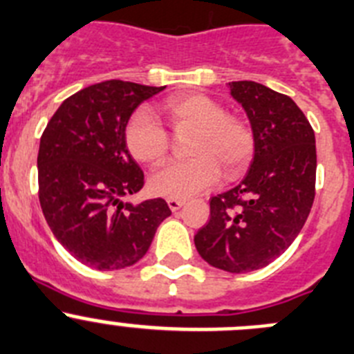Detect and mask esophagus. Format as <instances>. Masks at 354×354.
Masks as SVG:
<instances>
[{
    "mask_svg": "<svg viewBox=\"0 0 354 354\" xmlns=\"http://www.w3.org/2000/svg\"><path fill=\"white\" fill-rule=\"evenodd\" d=\"M167 206H169L171 211H178L181 206H185V201L173 199V197H169V199H167Z\"/></svg>",
    "mask_w": 354,
    "mask_h": 354,
    "instance_id": "34e87169",
    "label": "esophagus"
}]
</instances>
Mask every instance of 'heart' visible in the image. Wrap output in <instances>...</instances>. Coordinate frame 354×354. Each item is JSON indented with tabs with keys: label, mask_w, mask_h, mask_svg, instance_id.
Returning a JSON list of instances; mask_svg holds the SVG:
<instances>
[{
	"label": "heart",
	"mask_w": 354,
	"mask_h": 354,
	"mask_svg": "<svg viewBox=\"0 0 354 354\" xmlns=\"http://www.w3.org/2000/svg\"><path fill=\"white\" fill-rule=\"evenodd\" d=\"M164 111L174 131H196L190 153L194 158L169 162L150 176L157 196L187 199L213 187L220 174L239 178L255 153L253 131L243 120L227 117L220 102L203 94L171 95ZM125 145L136 160L157 164L169 150L166 129L148 110H138L125 127Z\"/></svg>",
	"instance_id": "obj_1"
}]
</instances>
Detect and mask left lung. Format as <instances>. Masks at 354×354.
Wrapping results in <instances>:
<instances>
[{
    "instance_id": "1",
    "label": "left lung",
    "mask_w": 354,
    "mask_h": 354,
    "mask_svg": "<svg viewBox=\"0 0 354 354\" xmlns=\"http://www.w3.org/2000/svg\"><path fill=\"white\" fill-rule=\"evenodd\" d=\"M255 153L239 185L211 197L209 222L194 237L209 266L243 274L285 252L306 223L316 183L315 131L292 97L257 82H230Z\"/></svg>"
}]
</instances>
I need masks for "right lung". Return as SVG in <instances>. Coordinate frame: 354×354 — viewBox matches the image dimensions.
I'll list each match as a JSON object with an SVG mask.
<instances>
[{
	"label": "right lung",
	"mask_w": 354,
	"mask_h": 354,
	"mask_svg": "<svg viewBox=\"0 0 354 354\" xmlns=\"http://www.w3.org/2000/svg\"><path fill=\"white\" fill-rule=\"evenodd\" d=\"M164 87L106 80L62 102L39 140V204L55 239L85 266L115 270L147 255L171 214L164 199L124 203L145 176L125 145L141 102Z\"/></svg>",
	"instance_id": "right-lung-1"
}]
</instances>
